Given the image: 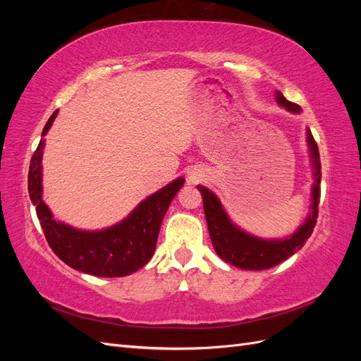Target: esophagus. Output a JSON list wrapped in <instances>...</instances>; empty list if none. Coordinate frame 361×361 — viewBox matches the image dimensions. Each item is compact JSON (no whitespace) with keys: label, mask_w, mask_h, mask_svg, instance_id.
Returning a JSON list of instances; mask_svg holds the SVG:
<instances>
[{"label":"esophagus","mask_w":361,"mask_h":361,"mask_svg":"<svg viewBox=\"0 0 361 361\" xmlns=\"http://www.w3.org/2000/svg\"><path fill=\"white\" fill-rule=\"evenodd\" d=\"M191 179H195V176H194V174H191V176H190Z\"/></svg>","instance_id":"34e87169"}]
</instances>
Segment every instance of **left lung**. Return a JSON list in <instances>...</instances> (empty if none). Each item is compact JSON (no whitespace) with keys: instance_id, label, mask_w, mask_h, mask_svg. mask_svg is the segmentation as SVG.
I'll list each match as a JSON object with an SVG mask.
<instances>
[{"instance_id":"left-lung-1","label":"left lung","mask_w":361,"mask_h":361,"mask_svg":"<svg viewBox=\"0 0 361 361\" xmlns=\"http://www.w3.org/2000/svg\"><path fill=\"white\" fill-rule=\"evenodd\" d=\"M276 101L280 106L293 114L301 113V106L289 102L280 92H276ZM305 141H307L314 180L312 183L310 212L290 236L264 239L243 231L231 220L220 199L211 190H207L203 185L197 187L203 199L207 231H209L214 250L227 264L247 271L268 269L297 253L310 238L316 224V216H318V203L321 197V159L318 145H316L309 128L305 129Z\"/></svg>"}]
</instances>
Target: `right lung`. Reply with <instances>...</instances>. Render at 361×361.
<instances>
[{
  "mask_svg": "<svg viewBox=\"0 0 361 361\" xmlns=\"http://www.w3.org/2000/svg\"><path fill=\"white\" fill-rule=\"evenodd\" d=\"M57 113L54 111L49 117L42 130V137L48 134ZM43 149L45 140L42 138L30 162L28 192L54 253L71 268L96 277H123L145 267L154 256L164 216L185 179H174L164 188L150 194L114 226L101 231H82L54 220L51 209L42 199Z\"/></svg>",
  "mask_w": 361,
  "mask_h": 361,
  "instance_id": "right-lung-1",
  "label": "right lung"
}]
</instances>
